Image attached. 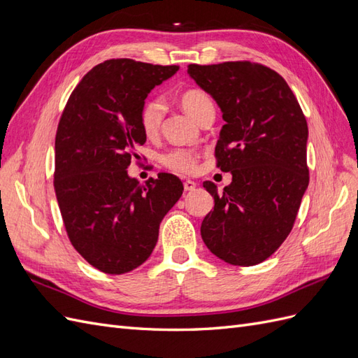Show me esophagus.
Here are the masks:
<instances>
[{
	"instance_id": "34e87169",
	"label": "esophagus",
	"mask_w": 358,
	"mask_h": 358,
	"mask_svg": "<svg viewBox=\"0 0 358 358\" xmlns=\"http://www.w3.org/2000/svg\"><path fill=\"white\" fill-rule=\"evenodd\" d=\"M183 189L194 191V189H196V183H194L192 180H185V182H183Z\"/></svg>"
}]
</instances>
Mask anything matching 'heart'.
Returning a JSON list of instances; mask_svg holds the SVG:
<instances>
[{
	"instance_id": "b5f03b06",
	"label": "heart",
	"mask_w": 358,
	"mask_h": 358,
	"mask_svg": "<svg viewBox=\"0 0 358 358\" xmlns=\"http://www.w3.org/2000/svg\"><path fill=\"white\" fill-rule=\"evenodd\" d=\"M179 103L182 109L199 122L206 113L215 110L210 96L201 90H188L182 92L179 96ZM162 119H164V104H162L159 99H148L143 103L138 115L140 127H142L145 136H157L162 125ZM159 161L162 166L171 171L179 173V175H189V173L196 171L197 169L199 154L194 149L176 148L162 154Z\"/></svg>"
}]
</instances>
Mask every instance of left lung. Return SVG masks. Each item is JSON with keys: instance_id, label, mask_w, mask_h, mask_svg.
Masks as SVG:
<instances>
[{"instance_id": "left-lung-1", "label": "left lung", "mask_w": 358, "mask_h": 358, "mask_svg": "<svg viewBox=\"0 0 358 358\" xmlns=\"http://www.w3.org/2000/svg\"><path fill=\"white\" fill-rule=\"evenodd\" d=\"M188 74L221 107L216 167L233 175L222 192L203 182L215 199L203 242L225 263L255 266L287 239L309 185L306 117L282 76L263 64H189Z\"/></svg>"}]
</instances>
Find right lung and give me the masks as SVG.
Listing matches in <instances>:
<instances>
[{
  "mask_svg": "<svg viewBox=\"0 0 358 358\" xmlns=\"http://www.w3.org/2000/svg\"><path fill=\"white\" fill-rule=\"evenodd\" d=\"M179 66L107 59L83 76L61 115L53 187L71 245L100 272L121 275L143 264L159 224L183 192L159 173L145 183L128 176L146 136L138 115L148 94Z\"/></svg>",
  "mask_w": 358,
  "mask_h": 358,
  "instance_id": "add662e5",
  "label": "right lung"
}]
</instances>
